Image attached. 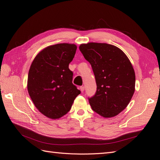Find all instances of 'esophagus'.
Masks as SVG:
<instances>
[{"label":"esophagus","instance_id":"obj_1","mask_svg":"<svg viewBox=\"0 0 160 160\" xmlns=\"http://www.w3.org/2000/svg\"><path fill=\"white\" fill-rule=\"evenodd\" d=\"M79 89H80L81 92H83V91L85 90V87H84V86H81Z\"/></svg>","mask_w":160,"mask_h":160}]
</instances>
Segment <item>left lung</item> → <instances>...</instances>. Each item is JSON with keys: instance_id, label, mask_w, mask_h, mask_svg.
<instances>
[{"instance_id": "obj_1", "label": "left lung", "mask_w": 160, "mask_h": 160, "mask_svg": "<svg viewBox=\"0 0 160 160\" xmlns=\"http://www.w3.org/2000/svg\"><path fill=\"white\" fill-rule=\"evenodd\" d=\"M92 65L97 91L89 98L92 110L104 118H112L126 108L135 89V73L122 50L106 43L89 42L79 46Z\"/></svg>"}]
</instances>
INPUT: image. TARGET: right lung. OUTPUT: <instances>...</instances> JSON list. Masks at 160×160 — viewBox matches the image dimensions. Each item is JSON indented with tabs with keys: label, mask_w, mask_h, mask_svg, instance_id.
Masks as SVG:
<instances>
[{
	"label": "right lung",
	"mask_w": 160,
	"mask_h": 160,
	"mask_svg": "<svg viewBox=\"0 0 160 160\" xmlns=\"http://www.w3.org/2000/svg\"><path fill=\"white\" fill-rule=\"evenodd\" d=\"M77 50L74 44L49 46L39 52L29 70L28 90L36 108L51 119H58L70 110L80 90L72 83L68 68Z\"/></svg>",
	"instance_id": "obj_1"
}]
</instances>
